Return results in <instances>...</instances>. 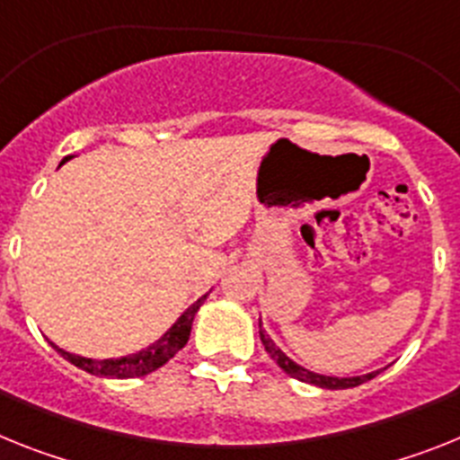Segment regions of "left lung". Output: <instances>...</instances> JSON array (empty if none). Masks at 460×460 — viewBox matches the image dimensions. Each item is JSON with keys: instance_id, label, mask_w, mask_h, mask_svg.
<instances>
[{"instance_id": "8db88e82", "label": "left lung", "mask_w": 460, "mask_h": 460, "mask_svg": "<svg viewBox=\"0 0 460 460\" xmlns=\"http://www.w3.org/2000/svg\"><path fill=\"white\" fill-rule=\"evenodd\" d=\"M259 338H261L263 347H266V351L270 354V358H273L287 375H291L294 379H301V382H307V385L322 386V389H351V386H358L363 385V382H368V379H373L375 375L379 373V370H375V373L357 375V377H333V375H319L313 373V370L303 368L296 361H291L285 351L279 349V347L270 341L269 335H266V331L261 329V319H259Z\"/></svg>"}]
</instances>
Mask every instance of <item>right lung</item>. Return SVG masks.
<instances>
[{
	"instance_id": "obj_1",
	"label": "right lung",
	"mask_w": 460,
	"mask_h": 460,
	"mask_svg": "<svg viewBox=\"0 0 460 460\" xmlns=\"http://www.w3.org/2000/svg\"><path fill=\"white\" fill-rule=\"evenodd\" d=\"M69 157H64V162H69ZM208 298V294H203L197 303H191L187 307L185 313L181 317L175 319V324L171 326L166 333L155 341L153 345H147L146 349L141 351H134V354H127V357H119V358H85V357H78V354H71V351H64L59 349L58 345H53L55 349L62 354L66 361H71L75 368L85 370L90 375H99V377H115V379H127V377H143V375L153 373V370L162 368L164 363L173 358L182 347L187 345L190 341V331H191V322H194V314L199 313V307L203 305V301Z\"/></svg>"
}]
</instances>
